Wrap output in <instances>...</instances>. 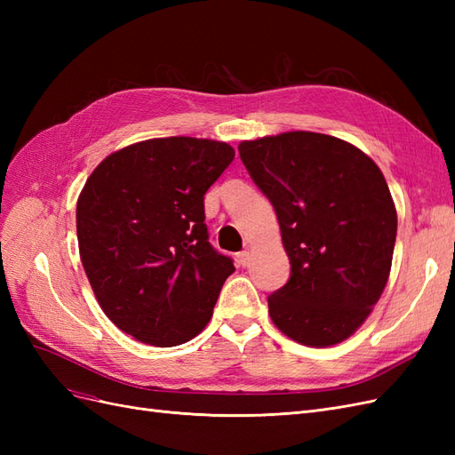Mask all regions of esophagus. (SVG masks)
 <instances>
[{
	"label": "esophagus",
	"mask_w": 455,
	"mask_h": 455,
	"mask_svg": "<svg viewBox=\"0 0 455 455\" xmlns=\"http://www.w3.org/2000/svg\"><path fill=\"white\" fill-rule=\"evenodd\" d=\"M237 258H239V264H241L243 267H246V266H249V261H251V252H249V251H241V252L237 254Z\"/></svg>",
	"instance_id": "1"
}]
</instances>
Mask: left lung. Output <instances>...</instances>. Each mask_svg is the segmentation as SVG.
<instances>
[{"mask_svg": "<svg viewBox=\"0 0 455 455\" xmlns=\"http://www.w3.org/2000/svg\"><path fill=\"white\" fill-rule=\"evenodd\" d=\"M241 161L273 204L291 277L267 296L271 321L311 347L349 338L389 279L396 211L378 164L319 132L241 142Z\"/></svg>", "mask_w": 455, "mask_h": 455, "instance_id": "obj_1", "label": "left lung"}]
</instances>
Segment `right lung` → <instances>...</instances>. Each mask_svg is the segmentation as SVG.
I'll list each match as a JSON object with an SVG mask.
<instances>
[{"mask_svg": "<svg viewBox=\"0 0 455 455\" xmlns=\"http://www.w3.org/2000/svg\"><path fill=\"white\" fill-rule=\"evenodd\" d=\"M235 157L226 142L169 136L123 148L77 199L81 264L123 332L156 347L196 338L235 271L209 243L204 194Z\"/></svg>", "mask_w": 455, "mask_h": 455, "instance_id": "add662e5", "label": "right lung"}]
</instances>
